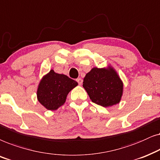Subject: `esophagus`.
Returning <instances> with one entry per match:
<instances>
[{"label": "esophagus", "instance_id": "obj_1", "mask_svg": "<svg viewBox=\"0 0 160 160\" xmlns=\"http://www.w3.org/2000/svg\"><path fill=\"white\" fill-rule=\"evenodd\" d=\"M77 82H78L79 85H82V80L81 78H78V79H77Z\"/></svg>", "mask_w": 160, "mask_h": 160}]
</instances>
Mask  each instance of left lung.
I'll return each mask as SVG.
<instances>
[{
	"instance_id": "obj_1",
	"label": "left lung",
	"mask_w": 160,
	"mask_h": 160,
	"mask_svg": "<svg viewBox=\"0 0 160 160\" xmlns=\"http://www.w3.org/2000/svg\"><path fill=\"white\" fill-rule=\"evenodd\" d=\"M82 86L91 101L105 108L119 103L123 94V82L111 67L93 68L86 74Z\"/></svg>"
}]
</instances>
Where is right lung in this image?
Instances as JSON below:
<instances>
[{
    "label": "right lung",
    "mask_w": 160,
    "mask_h": 160,
    "mask_svg": "<svg viewBox=\"0 0 160 160\" xmlns=\"http://www.w3.org/2000/svg\"><path fill=\"white\" fill-rule=\"evenodd\" d=\"M75 80L52 69L44 75L37 89V99L46 109L55 110L62 106L69 91L78 86Z\"/></svg>",
    "instance_id": "add662e5"
}]
</instances>
